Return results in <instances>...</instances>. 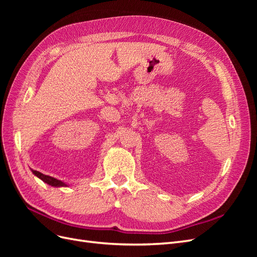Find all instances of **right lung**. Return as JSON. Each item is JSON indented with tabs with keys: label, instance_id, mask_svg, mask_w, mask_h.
<instances>
[{
	"label": "right lung",
	"instance_id": "right-lung-1",
	"mask_svg": "<svg viewBox=\"0 0 257 257\" xmlns=\"http://www.w3.org/2000/svg\"><path fill=\"white\" fill-rule=\"evenodd\" d=\"M32 173L37 178H40L41 180H43L45 183H47V184H49L51 186H57V188H60V186H67L66 183L62 182L61 180H58V179L53 178V177H50V176H47V175H44V174H42L40 172H37V170H33L32 169Z\"/></svg>",
	"mask_w": 257,
	"mask_h": 257
}]
</instances>
